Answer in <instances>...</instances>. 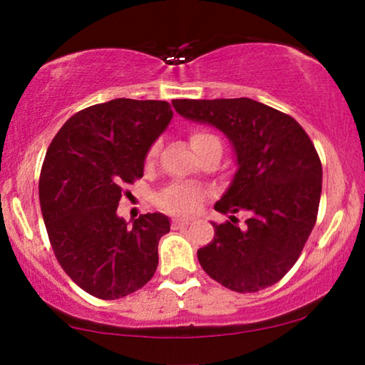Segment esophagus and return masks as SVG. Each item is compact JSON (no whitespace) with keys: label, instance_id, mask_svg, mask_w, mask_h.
Wrapping results in <instances>:
<instances>
[{"label":"esophagus","instance_id":"1","mask_svg":"<svg viewBox=\"0 0 365 365\" xmlns=\"http://www.w3.org/2000/svg\"><path fill=\"white\" fill-rule=\"evenodd\" d=\"M191 224V221H187V219H173V227L174 229H181V227H186Z\"/></svg>","mask_w":365,"mask_h":365}]
</instances>
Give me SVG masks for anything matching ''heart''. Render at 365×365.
Listing matches in <instances>:
<instances>
[{
    "instance_id": "1",
    "label": "heart",
    "mask_w": 365,
    "mask_h": 365,
    "mask_svg": "<svg viewBox=\"0 0 365 365\" xmlns=\"http://www.w3.org/2000/svg\"><path fill=\"white\" fill-rule=\"evenodd\" d=\"M212 141H217V138L211 133L202 131V129H196L189 136V143H191L194 153ZM154 156H156V146L149 149L148 161H151ZM204 197H206L204 189L194 186V184L173 182L158 194L156 201L158 206L166 212L176 214V216H191V214L197 212L199 207L202 206Z\"/></svg>"
}]
</instances>
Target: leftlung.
I'll return each instance as SVG.
<instances>
[{
    "mask_svg": "<svg viewBox=\"0 0 365 365\" xmlns=\"http://www.w3.org/2000/svg\"><path fill=\"white\" fill-rule=\"evenodd\" d=\"M182 118L222 131L237 171L214 209L232 222H212L214 237L197 251L204 271L236 292H257L286 276L317 219L322 164L296 119L249 98L174 99ZM252 212L247 227L233 224Z\"/></svg>",
    "mask_w": 365,
    "mask_h": 365,
    "instance_id": "obj_1",
    "label": "left lung"
}]
</instances>
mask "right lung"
<instances>
[{"label": "right lung", "instance_id": "add662e5", "mask_svg": "<svg viewBox=\"0 0 365 365\" xmlns=\"http://www.w3.org/2000/svg\"><path fill=\"white\" fill-rule=\"evenodd\" d=\"M171 118L166 101L119 98L81 109L49 144L39 176L44 226L63 271L94 297L128 296L156 272L169 219L148 212L131 227L116 209Z\"/></svg>", "mask_w": 365, "mask_h": 365}]
</instances>
